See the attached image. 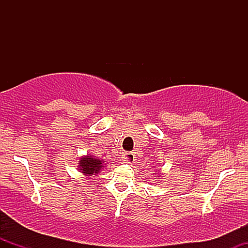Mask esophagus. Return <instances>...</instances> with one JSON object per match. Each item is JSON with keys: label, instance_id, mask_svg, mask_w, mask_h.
<instances>
[{"label": "esophagus", "instance_id": "1", "mask_svg": "<svg viewBox=\"0 0 248 248\" xmlns=\"http://www.w3.org/2000/svg\"><path fill=\"white\" fill-rule=\"evenodd\" d=\"M122 158H124V161L126 162V163H133L134 161H135V154L130 153V152H127L124 153V155H122Z\"/></svg>", "mask_w": 248, "mask_h": 248}]
</instances>
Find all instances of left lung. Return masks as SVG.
<instances>
[{
	"label": "left lung",
	"instance_id": "obj_1",
	"mask_svg": "<svg viewBox=\"0 0 248 248\" xmlns=\"http://www.w3.org/2000/svg\"><path fill=\"white\" fill-rule=\"evenodd\" d=\"M157 172H158V171H157Z\"/></svg>",
	"mask_w": 248,
	"mask_h": 248
}]
</instances>
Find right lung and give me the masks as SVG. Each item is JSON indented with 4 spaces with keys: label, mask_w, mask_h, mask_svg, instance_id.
<instances>
[{
    "label": "right lung",
    "mask_w": 248,
    "mask_h": 248,
    "mask_svg": "<svg viewBox=\"0 0 248 248\" xmlns=\"http://www.w3.org/2000/svg\"><path fill=\"white\" fill-rule=\"evenodd\" d=\"M104 163H105L104 160L96 158L95 156L85 155L79 158L78 170L85 176L98 175V173L100 172V170L104 168V166H106V164Z\"/></svg>",
    "instance_id": "1"
}]
</instances>
